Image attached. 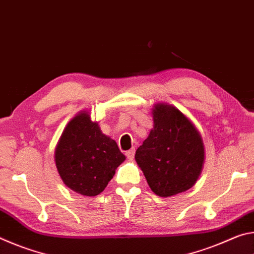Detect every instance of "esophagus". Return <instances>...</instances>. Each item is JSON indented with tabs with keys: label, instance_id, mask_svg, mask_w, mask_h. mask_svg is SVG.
I'll use <instances>...</instances> for the list:
<instances>
[{
	"label": "esophagus",
	"instance_id": "1",
	"mask_svg": "<svg viewBox=\"0 0 254 254\" xmlns=\"http://www.w3.org/2000/svg\"><path fill=\"white\" fill-rule=\"evenodd\" d=\"M134 153H135V149L132 148V149L128 150V151L126 152V156H127V159H130V160H132V159L134 158Z\"/></svg>",
	"mask_w": 254,
	"mask_h": 254
}]
</instances>
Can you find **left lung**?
I'll use <instances>...</instances> for the list:
<instances>
[{
	"instance_id": "1",
	"label": "left lung",
	"mask_w": 254,
	"mask_h": 254,
	"mask_svg": "<svg viewBox=\"0 0 254 254\" xmlns=\"http://www.w3.org/2000/svg\"><path fill=\"white\" fill-rule=\"evenodd\" d=\"M153 128L135 152V161L154 194L170 197L194 186L205 158L200 133L175 106L158 103Z\"/></svg>"
}]
</instances>
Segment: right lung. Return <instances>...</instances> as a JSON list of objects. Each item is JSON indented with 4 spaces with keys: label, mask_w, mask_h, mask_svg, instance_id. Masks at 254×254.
<instances>
[{
    "label": "right lung",
    "mask_w": 254,
    "mask_h": 254,
    "mask_svg": "<svg viewBox=\"0 0 254 254\" xmlns=\"http://www.w3.org/2000/svg\"><path fill=\"white\" fill-rule=\"evenodd\" d=\"M124 160L117 142L103 134L86 111L70 120L55 150L60 178L68 188L84 196L101 194Z\"/></svg>",
    "instance_id": "1"
}]
</instances>
